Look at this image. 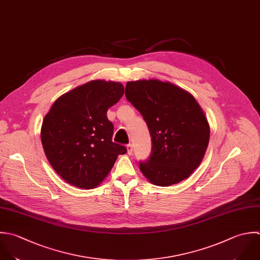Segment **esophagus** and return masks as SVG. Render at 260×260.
<instances>
[{"mask_svg": "<svg viewBox=\"0 0 260 260\" xmlns=\"http://www.w3.org/2000/svg\"><path fill=\"white\" fill-rule=\"evenodd\" d=\"M126 149H127V154L128 155H132L133 154V145L132 144H128L126 146Z\"/></svg>", "mask_w": 260, "mask_h": 260, "instance_id": "1", "label": "esophagus"}]
</instances>
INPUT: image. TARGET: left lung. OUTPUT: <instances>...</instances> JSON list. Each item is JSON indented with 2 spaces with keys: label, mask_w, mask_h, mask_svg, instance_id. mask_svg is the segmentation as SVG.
<instances>
[{
  "label": "left lung",
  "mask_w": 260,
  "mask_h": 260,
  "mask_svg": "<svg viewBox=\"0 0 260 260\" xmlns=\"http://www.w3.org/2000/svg\"><path fill=\"white\" fill-rule=\"evenodd\" d=\"M125 97L144 117L152 153L140 169L155 185L179 183L197 169L208 148L210 126L194 97L170 82H127Z\"/></svg>",
  "instance_id": "8db88e82"
}]
</instances>
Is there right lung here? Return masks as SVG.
I'll return each instance as SVG.
<instances>
[{"instance_id":"obj_1","label":"right lung","mask_w":260,"mask_h":260,"mask_svg":"<svg viewBox=\"0 0 260 260\" xmlns=\"http://www.w3.org/2000/svg\"><path fill=\"white\" fill-rule=\"evenodd\" d=\"M122 84L94 80L58 97L41 125V143L54 171L79 188L98 186L126 148L112 142L106 112L122 97Z\"/></svg>"}]
</instances>
